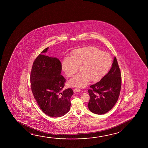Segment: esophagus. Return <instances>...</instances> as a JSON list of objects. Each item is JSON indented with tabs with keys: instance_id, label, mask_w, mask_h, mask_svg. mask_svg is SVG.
<instances>
[{
	"instance_id": "1",
	"label": "esophagus",
	"mask_w": 148,
	"mask_h": 148,
	"mask_svg": "<svg viewBox=\"0 0 148 148\" xmlns=\"http://www.w3.org/2000/svg\"><path fill=\"white\" fill-rule=\"evenodd\" d=\"M80 89H79V88H74V89H73V91H74V92H79V91H80Z\"/></svg>"
}]
</instances>
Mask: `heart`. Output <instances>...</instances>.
<instances>
[{"instance_id":"b5f03b06","label":"heart","mask_w":148,"mask_h":148,"mask_svg":"<svg viewBox=\"0 0 148 148\" xmlns=\"http://www.w3.org/2000/svg\"><path fill=\"white\" fill-rule=\"evenodd\" d=\"M72 57L63 60L62 68L68 77H72L69 81L70 86L84 87L89 81H97L109 71L112 66V58L107 53L97 47H87L78 49L71 53Z\"/></svg>"}]
</instances>
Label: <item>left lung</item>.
<instances>
[{"instance_id": "obj_1", "label": "left lung", "mask_w": 148, "mask_h": 148, "mask_svg": "<svg viewBox=\"0 0 148 148\" xmlns=\"http://www.w3.org/2000/svg\"><path fill=\"white\" fill-rule=\"evenodd\" d=\"M109 72L100 81L91 85L88 92L90 99L88 107L93 113L102 115L109 111L115 105L121 87V77L115 57Z\"/></svg>"}]
</instances>
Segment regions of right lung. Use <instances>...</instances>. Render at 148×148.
Wrapping results in <instances>:
<instances>
[{
	"mask_svg": "<svg viewBox=\"0 0 148 148\" xmlns=\"http://www.w3.org/2000/svg\"><path fill=\"white\" fill-rule=\"evenodd\" d=\"M47 47L34 61L30 75L33 94L41 110L47 115L60 117L69 112L73 95L71 88L63 90L66 79L61 75L62 64L57 58L44 55Z\"/></svg>",
	"mask_w": 148,
	"mask_h": 148,
	"instance_id": "obj_1",
	"label": "right lung"
}]
</instances>
